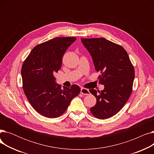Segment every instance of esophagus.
I'll return each instance as SVG.
<instances>
[{"label": "esophagus", "mask_w": 154, "mask_h": 154, "mask_svg": "<svg viewBox=\"0 0 154 154\" xmlns=\"http://www.w3.org/2000/svg\"><path fill=\"white\" fill-rule=\"evenodd\" d=\"M80 93L83 95H88L89 94L90 92L88 91V89H87V88H81V90H80Z\"/></svg>", "instance_id": "esophagus-1"}]
</instances>
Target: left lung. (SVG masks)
<instances>
[{
  "instance_id": "left-lung-1",
  "label": "left lung",
  "mask_w": 154,
  "mask_h": 154,
  "mask_svg": "<svg viewBox=\"0 0 154 154\" xmlns=\"http://www.w3.org/2000/svg\"><path fill=\"white\" fill-rule=\"evenodd\" d=\"M82 42L91 54L95 70L99 72V84L103 91L90 89L97 99L91 108L92 115L106 119L118 113L132 94L135 70L124 48L104 38H84Z\"/></svg>"
}]
</instances>
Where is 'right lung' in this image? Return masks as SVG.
<instances>
[{"label":"right lung","instance_id":"add662e5","mask_svg":"<svg viewBox=\"0 0 154 154\" xmlns=\"http://www.w3.org/2000/svg\"><path fill=\"white\" fill-rule=\"evenodd\" d=\"M75 37H56L34 47L24 60L21 69L22 87L31 106L38 114L48 118L60 117L80 88L57 84L54 74L61 68L62 57Z\"/></svg>","mask_w":154,"mask_h":154}]
</instances>
